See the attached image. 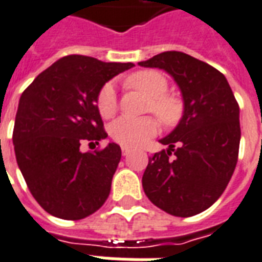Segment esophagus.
<instances>
[{
    "instance_id": "esophagus-1",
    "label": "esophagus",
    "mask_w": 262,
    "mask_h": 262,
    "mask_svg": "<svg viewBox=\"0 0 262 262\" xmlns=\"http://www.w3.org/2000/svg\"><path fill=\"white\" fill-rule=\"evenodd\" d=\"M121 153H123V156H127V155L129 153V147L121 146Z\"/></svg>"
}]
</instances>
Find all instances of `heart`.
<instances>
[{
	"label": "heart",
	"mask_w": 262,
	"mask_h": 262,
	"mask_svg": "<svg viewBox=\"0 0 262 262\" xmlns=\"http://www.w3.org/2000/svg\"><path fill=\"white\" fill-rule=\"evenodd\" d=\"M125 84L133 90L149 96L146 109L153 112L166 125H174L182 116V103L178 98L167 94L168 81L157 70H139L125 78ZM98 112L103 119L113 117L117 110V98L112 84H105L96 98ZM160 129L155 117L128 119L121 117L110 125V137L120 145L135 147L157 135Z\"/></svg>",
	"instance_id": "1"
}]
</instances>
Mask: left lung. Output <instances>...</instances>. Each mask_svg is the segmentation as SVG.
Listing matches in <instances>:
<instances>
[{
	"mask_svg": "<svg viewBox=\"0 0 262 262\" xmlns=\"http://www.w3.org/2000/svg\"><path fill=\"white\" fill-rule=\"evenodd\" d=\"M138 64L166 70L184 99L182 119L160 139L168 149L149 157L143 190L163 211L192 217L221 196L235 171L239 105L225 76L190 55L167 51Z\"/></svg>",
	"mask_w": 262,
	"mask_h": 262,
	"instance_id": "1",
	"label": "left lung"
}]
</instances>
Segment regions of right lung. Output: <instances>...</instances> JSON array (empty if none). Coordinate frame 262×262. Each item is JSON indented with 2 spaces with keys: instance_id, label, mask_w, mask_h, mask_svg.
Returning a JSON list of instances; mask_svg holds the SVG:
<instances>
[{
  "instance_id": "add662e5",
  "label": "right lung",
  "mask_w": 262,
  "mask_h": 262,
  "mask_svg": "<svg viewBox=\"0 0 262 262\" xmlns=\"http://www.w3.org/2000/svg\"><path fill=\"white\" fill-rule=\"evenodd\" d=\"M134 63L69 55L40 73L17 106L13 145L17 166L33 198L47 213L81 220L102 207L121 159L117 143L82 153L107 134L96 98L110 78Z\"/></svg>"
}]
</instances>
